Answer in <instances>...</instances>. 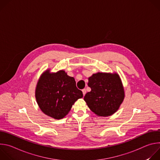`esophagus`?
<instances>
[{
	"instance_id": "esophagus-1",
	"label": "esophagus",
	"mask_w": 160,
	"mask_h": 160,
	"mask_svg": "<svg viewBox=\"0 0 160 160\" xmlns=\"http://www.w3.org/2000/svg\"><path fill=\"white\" fill-rule=\"evenodd\" d=\"M82 92H83V96H85V94H86V89H85V88H83V89L82 90Z\"/></svg>"
}]
</instances>
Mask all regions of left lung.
Here are the masks:
<instances>
[{
    "mask_svg": "<svg viewBox=\"0 0 160 160\" xmlns=\"http://www.w3.org/2000/svg\"><path fill=\"white\" fill-rule=\"evenodd\" d=\"M91 91L84 96L90 110L98 116L108 117L115 113L124 99V90L117 73H98L88 78Z\"/></svg>",
    "mask_w": 160,
    "mask_h": 160,
    "instance_id": "left-lung-1",
    "label": "left lung"
}]
</instances>
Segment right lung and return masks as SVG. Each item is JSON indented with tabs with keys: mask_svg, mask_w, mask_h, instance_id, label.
<instances>
[{
	"mask_svg": "<svg viewBox=\"0 0 160 160\" xmlns=\"http://www.w3.org/2000/svg\"><path fill=\"white\" fill-rule=\"evenodd\" d=\"M40 109L55 119L64 118L75 102L83 97L73 77L61 70L56 73L45 72L40 77L35 91Z\"/></svg>",
	"mask_w": 160,
	"mask_h": 160,
	"instance_id": "right-lung-1",
	"label": "right lung"
}]
</instances>
